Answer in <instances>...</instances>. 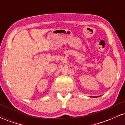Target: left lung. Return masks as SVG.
Masks as SVG:
<instances>
[{
  "label": "left lung",
  "mask_w": 125,
  "mask_h": 125,
  "mask_svg": "<svg viewBox=\"0 0 125 125\" xmlns=\"http://www.w3.org/2000/svg\"><path fill=\"white\" fill-rule=\"evenodd\" d=\"M98 96H94V97H97Z\"/></svg>",
  "instance_id": "1"
}]
</instances>
